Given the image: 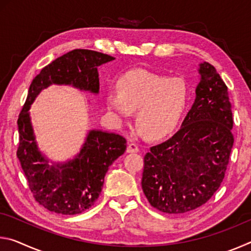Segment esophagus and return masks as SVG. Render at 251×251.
<instances>
[{"instance_id":"1","label":"esophagus","mask_w":251,"mask_h":251,"mask_svg":"<svg viewBox=\"0 0 251 251\" xmlns=\"http://www.w3.org/2000/svg\"><path fill=\"white\" fill-rule=\"evenodd\" d=\"M139 151V147L137 144L135 143H130L127 146V152H138Z\"/></svg>"}]
</instances>
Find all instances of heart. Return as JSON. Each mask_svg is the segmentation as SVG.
I'll use <instances>...</instances> for the list:
<instances>
[{"mask_svg": "<svg viewBox=\"0 0 251 251\" xmlns=\"http://www.w3.org/2000/svg\"><path fill=\"white\" fill-rule=\"evenodd\" d=\"M116 88L106 95L108 109L118 118H128L137 110L139 134L151 138L164 137L176 128L189 99L184 79L141 69L123 74Z\"/></svg>", "mask_w": 251, "mask_h": 251, "instance_id": "1", "label": "heart"}]
</instances>
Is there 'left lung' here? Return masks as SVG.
Here are the masks:
<instances>
[{
	"label": "left lung",
	"instance_id": "left-lung-1",
	"mask_svg": "<svg viewBox=\"0 0 251 251\" xmlns=\"http://www.w3.org/2000/svg\"><path fill=\"white\" fill-rule=\"evenodd\" d=\"M196 100L181 128L144 157L143 192L157 210L184 214L201 207L222 185L233 145L228 87L203 62Z\"/></svg>",
	"mask_w": 251,
	"mask_h": 251
}]
</instances>
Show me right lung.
<instances>
[{
    "mask_svg": "<svg viewBox=\"0 0 251 251\" xmlns=\"http://www.w3.org/2000/svg\"><path fill=\"white\" fill-rule=\"evenodd\" d=\"M107 54L91 50H73L42 69L33 78L26 100L18 118L19 147L16 155L35 201L50 211L77 215L94 205L104 184L105 174L126 151L123 136L92 130L75 159L50 166L37 151L29 121V105L50 84H71L80 90L99 93L97 67L113 61Z\"/></svg>",
    "mask_w": 251,
    "mask_h": 251,
    "instance_id": "add662e5",
    "label": "right lung"
}]
</instances>
